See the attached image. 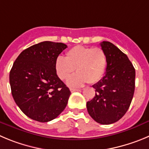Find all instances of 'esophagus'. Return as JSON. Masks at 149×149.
Returning <instances> with one entry per match:
<instances>
[{"label": "esophagus", "mask_w": 149, "mask_h": 149, "mask_svg": "<svg viewBox=\"0 0 149 149\" xmlns=\"http://www.w3.org/2000/svg\"><path fill=\"white\" fill-rule=\"evenodd\" d=\"M81 90H79V89H71L70 90V91H71V93H74V92H78V91H80Z\"/></svg>", "instance_id": "esophagus-1"}]
</instances>
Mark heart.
<instances>
[{
	"label": "heart",
	"mask_w": 149,
	"mask_h": 149,
	"mask_svg": "<svg viewBox=\"0 0 149 149\" xmlns=\"http://www.w3.org/2000/svg\"><path fill=\"white\" fill-rule=\"evenodd\" d=\"M107 58L101 48H91L76 45L68 50L66 57L58 56L55 62L56 74L65 80L73 74L76 68L78 72L68 80L72 87H79L85 83L95 84L101 80L106 71Z\"/></svg>",
	"instance_id": "heart-1"
}]
</instances>
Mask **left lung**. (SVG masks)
Returning a JSON list of instances; mask_svg holds the SVG:
<instances>
[{"mask_svg": "<svg viewBox=\"0 0 149 149\" xmlns=\"http://www.w3.org/2000/svg\"><path fill=\"white\" fill-rule=\"evenodd\" d=\"M100 45L107 58L106 73L93 85L95 95L87 102V109L97 123L108 125L120 120L129 109L135 87V70L127 56L112 43L103 41Z\"/></svg>", "mask_w": 149, "mask_h": 149, "instance_id": "8db88e82", "label": "left lung"}]
</instances>
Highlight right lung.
Listing matches in <instances>:
<instances>
[{"label": "right lung", "mask_w": 149, "mask_h": 149, "mask_svg": "<svg viewBox=\"0 0 149 149\" xmlns=\"http://www.w3.org/2000/svg\"><path fill=\"white\" fill-rule=\"evenodd\" d=\"M68 48L62 42L45 41L22 51L9 73L16 104L31 119L48 122L65 109L70 90L58 77L55 62Z\"/></svg>", "instance_id": "right-lung-1"}]
</instances>
